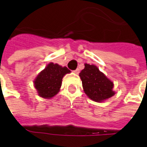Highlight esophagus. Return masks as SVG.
<instances>
[{"label": "esophagus", "instance_id": "34e87169", "mask_svg": "<svg viewBox=\"0 0 147 147\" xmlns=\"http://www.w3.org/2000/svg\"><path fill=\"white\" fill-rule=\"evenodd\" d=\"M74 72L76 74H79V72H80V69H79V68H76V70L74 71Z\"/></svg>", "mask_w": 147, "mask_h": 147}]
</instances>
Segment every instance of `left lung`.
<instances>
[{
  "mask_svg": "<svg viewBox=\"0 0 147 147\" xmlns=\"http://www.w3.org/2000/svg\"><path fill=\"white\" fill-rule=\"evenodd\" d=\"M80 76L84 92L93 101L102 102L114 95L113 82L95 65L85 64V67L80 71Z\"/></svg>",
  "mask_w": 147,
  "mask_h": 147,
  "instance_id": "obj_1",
  "label": "left lung"
}]
</instances>
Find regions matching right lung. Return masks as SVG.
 <instances>
[{
  "label": "right lung",
  "mask_w": 147,
  "mask_h": 147,
  "mask_svg": "<svg viewBox=\"0 0 147 147\" xmlns=\"http://www.w3.org/2000/svg\"><path fill=\"white\" fill-rule=\"evenodd\" d=\"M69 72L67 67H61L57 64H49L34 80V87L39 95L45 98L56 95L61 88L63 77Z\"/></svg>",
  "instance_id": "obj_1"
}]
</instances>
